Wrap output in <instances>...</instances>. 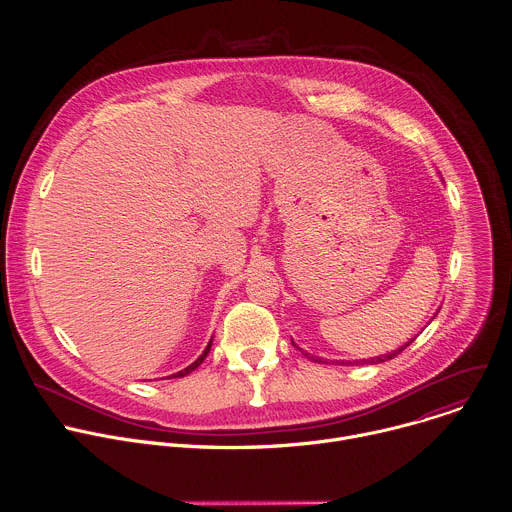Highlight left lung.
Instances as JSON below:
<instances>
[{"instance_id": "8db88e82", "label": "left lung", "mask_w": 512, "mask_h": 512, "mask_svg": "<svg viewBox=\"0 0 512 512\" xmlns=\"http://www.w3.org/2000/svg\"><path fill=\"white\" fill-rule=\"evenodd\" d=\"M413 340H415V338H413ZM413 340H411V342H413ZM411 342H407L405 346H401L399 350H393V352H389V354H383V356H375V358H371V360H352V362L348 360L346 364H358V362H360V364H362V362H364V364H377V362H387V360H391L393 356L401 354V352H403V350H405V348H407ZM312 360H314V356H312ZM316 362H322V358H316Z\"/></svg>"}]
</instances>
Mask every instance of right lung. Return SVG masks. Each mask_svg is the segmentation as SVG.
Listing matches in <instances>:
<instances>
[{"label": "right lung", "mask_w": 512, "mask_h": 512, "mask_svg": "<svg viewBox=\"0 0 512 512\" xmlns=\"http://www.w3.org/2000/svg\"><path fill=\"white\" fill-rule=\"evenodd\" d=\"M210 346H212V340H210V342H208V346H206V348H204V352H202V354H200V356H198V358H196V360H194V362H192V364H190V367H186V369H184V371H180V373H176V375H172V377H186V375H188V373H192V371H194V369H198V367H200V364H202V360H204V358H206V354H208V352H210Z\"/></svg>", "instance_id": "1"}]
</instances>
